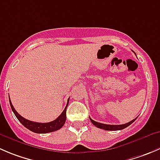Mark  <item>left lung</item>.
Segmentation results:
<instances>
[{
    "label": "left lung",
    "instance_id": "8db88e82",
    "mask_svg": "<svg viewBox=\"0 0 160 160\" xmlns=\"http://www.w3.org/2000/svg\"><path fill=\"white\" fill-rule=\"evenodd\" d=\"M137 118L134 119L133 120L130 121L129 123H125V124H121V125H109V124H104V123H98V122L94 121L90 117V120H91V123L94 125L95 127H97L98 128H100V129H103L105 130V131H119V130H123L124 128H128V126L131 124L132 123H134V121L136 120Z\"/></svg>",
    "mask_w": 160,
    "mask_h": 160
}]
</instances>
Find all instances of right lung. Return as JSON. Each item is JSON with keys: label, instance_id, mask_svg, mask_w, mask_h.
<instances>
[{"label": "right lung", "instance_id": "obj_1", "mask_svg": "<svg viewBox=\"0 0 160 160\" xmlns=\"http://www.w3.org/2000/svg\"><path fill=\"white\" fill-rule=\"evenodd\" d=\"M69 98L68 99L67 104H66V108H65V109L63 110V112L61 113V115H60L57 119H55V120H53V121L52 122H49V123H37V122H32L30 121V120H28V119H25L22 116H20V115L17 112L16 110L15 109V108H14L13 105H12L10 98H9L11 108H12V111H13L14 114L15 115L17 119H18V121H19L25 128H26L27 129H29V131H32V132L37 133V134H46V133L53 132V131H58L60 128H62V126L64 125L66 119V108H67L68 105H69Z\"/></svg>", "mask_w": 160, "mask_h": 160}]
</instances>
